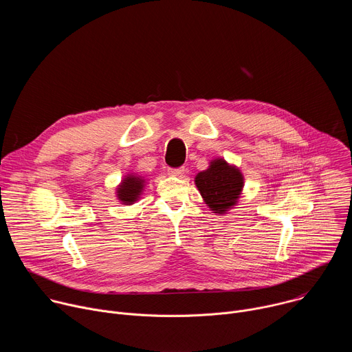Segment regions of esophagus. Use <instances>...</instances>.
Listing matches in <instances>:
<instances>
[{
  "label": "esophagus",
  "mask_w": 352,
  "mask_h": 352,
  "mask_svg": "<svg viewBox=\"0 0 352 352\" xmlns=\"http://www.w3.org/2000/svg\"><path fill=\"white\" fill-rule=\"evenodd\" d=\"M185 167H179V168H170L168 174L173 177H182L185 174Z\"/></svg>",
  "instance_id": "34e87169"
}]
</instances>
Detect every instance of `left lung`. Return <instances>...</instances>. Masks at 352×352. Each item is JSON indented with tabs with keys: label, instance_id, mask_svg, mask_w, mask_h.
Wrapping results in <instances>:
<instances>
[{
	"label": "left lung",
	"instance_id": "8db88e82",
	"mask_svg": "<svg viewBox=\"0 0 352 352\" xmlns=\"http://www.w3.org/2000/svg\"><path fill=\"white\" fill-rule=\"evenodd\" d=\"M195 185L213 213L226 214L242 195L243 175L241 170L224 159L210 162L208 170L195 177Z\"/></svg>",
	"mask_w": 352,
	"mask_h": 352
}]
</instances>
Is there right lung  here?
<instances>
[{
	"label": "right lung",
	"mask_w": 352,
	"mask_h": 352,
	"mask_svg": "<svg viewBox=\"0 0 352 352\" xmlns=\"http://www.w3.org/2000/svg\"><path fill=\"white\" fill-rule=\"evenodd\" d=\"M146 185V179L138 174H126L121 184L117 186V197L120 202H122V205L131 206L133 205L136 200L140 199V195L143 193Z\"/></svg>",
	"instance_id": "obj_1"
}]
</instances>
